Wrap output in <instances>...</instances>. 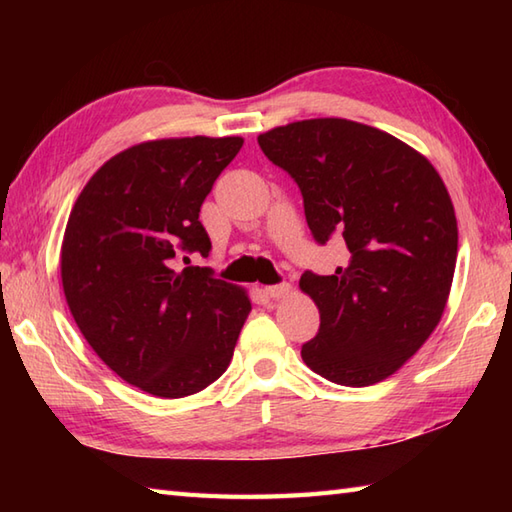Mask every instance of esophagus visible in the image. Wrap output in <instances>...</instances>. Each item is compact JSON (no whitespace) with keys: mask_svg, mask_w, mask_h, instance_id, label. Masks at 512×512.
<instances>
[{"mask_svg":"<svg viewBox=\"0 0 512 512\" xmlns=\"http://www.w3.org/2000/svg\"><path fill=\"white\" fill-rule=\"evenodd\" d=\"M264 292H266V295H268L270 299H281V297H286L288 292H290V284H275V286H266V288H264Z\"/></svg>","mask_w":512,"mask_h":512,"instance_id":"esophagus-1","label":"esophagus"}]
</instances>
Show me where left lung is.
Instances as JSON below:
<instances>
[{"label":"left lung","mask_w":512,"mask_h":512,"mask_svg":"<svg viewBox=\"0 0 512 512\" xmlns=\"http://www.w3.org/2000/svg\"><path fill=\"white\" fill-rule=\"evenodd\" d=\"M273 165L303 195L312 237L339 233L350 262L301 275L321 314L301 358L345 387L380 383L405 365L447 306L458 222L438 171L387 132L345 118H310L259 134Z\"/></svg>","instance_id":"left-lung-1"}]
</instances>
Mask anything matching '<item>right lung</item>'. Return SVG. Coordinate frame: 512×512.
<instances>
[{"label": "right lung", "mask_w": 512, "mask_h": 512, "mask_svg": "<svg viewBox=\"0 0 512 512\" xmlns=\"http://www.w3.org/2000/svg\"><path fill=\"white\" fill-rule=\"evenodd\" d=\"M244 140L162 138L110 158L76 198L61 246L65 301L85 341L129 385L198 394L233 358L246 290L211 268L200 206Z\"/></svg>", "instance_id": "add662e5"}]
</instances>
